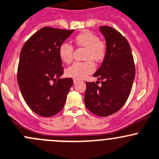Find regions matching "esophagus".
Here are the masks:
<instances>
[{
    "mask_svg": "<svg viewBox=\"0 0 159 159\" xmlns=\"http://www.w3.org/2000/svg\"><path fill=\"white\" fill-rule=\"evenodd\" d=\"M79 81H80V80H77V79H73V83H74V84L77 83Z\"/></svg>",
    "mask_w": 159,
    "mask_h": 159,
    "instance_id": "esophagus-1",
    "label": "esophagus"
}]
</instances>
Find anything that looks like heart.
I'll list each match as a JSON object with an SVG mask.
<instances>
[{"label": "heart", "instance_id": "heart-1", "mask_svg": "<svg viewBox=\"0 0 159 159\" xmlns=\"http://www.w3.org/2000/svg\"><path fill=\"white\" fill-rule=\"evenodd\" d=\"M76 45L86 48L85 62H76L72 64L66 70L67 76L74 79H83L90 74L95 70L94 62H100L103 59L106 52V46L99 38L89 31H85L80 33L75 38ZM73 48L66 42L61 44L59 48V56L60 59L65 63H70L73 60Z\"/></svg>", "mask_w": 159, "mask_h": 159}]
</instances>
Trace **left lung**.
<instances>
[{
  "mask_svg": "<svg viewBox=\"0 0 159 159\" xmlns=\"http://www.w3.org/2000/svg\"><path fill=\"white\" fill-rule=\"evenodd\" d=\"M106 41V53L102 65L93 74L98 81L86 83L84 102L95 115L107 117L118 111L128 100L135 76L131 47L119 31L100 26ZM99 81L102 86L97 85Z\"/></svg>",
  "mask_w": 159,
  "mask_h": 159,
  "instance_id": "1",
  "label": "left lung"
}]
</instances>
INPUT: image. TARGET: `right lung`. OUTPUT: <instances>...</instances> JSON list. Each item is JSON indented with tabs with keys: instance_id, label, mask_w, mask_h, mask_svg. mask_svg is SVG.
I'll return each instance as SVG.
<instances>
[{
	"instance_id": "obj_1",
	"label": "right lung",
	"mask_w": 159,
	"mask_h": 159,
	"mask_svg": "<svg viewBox=\"0 0 159 159\" xmlns=\"http://www.w3.org/2000/svg\"><path fill=\"white\" fill-rule=\"evenodd\" d=\"M74 30L45 27L24 44L20 53L18 83L25 101L39 116L52 117L63 108L73 86L63 74L59 48Z\"/></svg>"
}]
</instances>
